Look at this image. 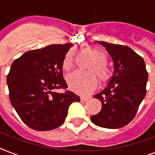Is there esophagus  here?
Segmentation results:
<instances>
[{
    "label": "esophagus",
    "mask_w": 155,
    "mask_h": 155,
    "mask_svg": "<svg viewBox=\"0 0 155 155\" xmlns=\"http://www.w3.org/2000/svg\"><path fill=\"white\" fill-rule=\"evenodd\" d=\"M88 99H89V97H80V100H81V101H83V102L87 101Z\"/></svg>",
    "instance_id": "34e87169"
}]
</instances>
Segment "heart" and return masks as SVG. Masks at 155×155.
<instances>
[{
  "label": "heart",
  "mask_w": 155,
  "mask_h": 155,
  "mask_svg": "<svg viewBox=\"0 0 155 155\" xmlns=\"http://www.w3.org/2000/svg\"><path fill=\"white\" fill-rule=\"evenodd\" d=\"M92 52L96 61L89 67V71H75L68 76V83L72 91L81 95H87L92 92L97 84V76L100 81L106 82L111 77V71L107 65L108 55L101 48L93 47ZM75 53L72 51L66 54L63 60V68L66 71L71 70L74 64Z\"/></svg>",
  "instance_id": "1"
}]
</instances>
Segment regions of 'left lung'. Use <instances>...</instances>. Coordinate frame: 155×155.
<instances>
[{
  "instance_id": "8db88e82",
  "label": "left lung",
  "mask_w": 155,
  "mask_h": 155,
  "mask_svg": "<svg viewBox=\"0 0 155 155\" xmlns=\"http://www.w3.org/2000/svg\"><path fill=\"white\" fill-rule=\"evenodd\" d=\"M113 58V76L101 92L93 97L101 101V110L91 116L97 126L118 129L128 125L136 115L147 93L148 73L143 58L122 45L97 42Z\"/></svg>"
}]
</instances>
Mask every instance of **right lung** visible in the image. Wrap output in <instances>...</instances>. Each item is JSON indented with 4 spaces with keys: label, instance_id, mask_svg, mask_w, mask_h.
I'll use <instances>...</instances> for the list:
<instances>
[{
    "label": "right lung",
    "instance_id": "obj_1",
    "mask_svg": "<svg viewBox=\"0 0 155 155\" xmlns=\"http://www.w3.org/2000/svg\"><path fill=\"white\" fill-rule=\"evenodd\" d=\"M71 43L50 45L29 51L13 61L7 76L9 100L22 121L38 131L60 126L73 102L79 96L67 91L63 75V60Z\"/></svg>",
    "mask_w": 155,
    "mask_h": 155
}]
</instances>
